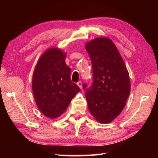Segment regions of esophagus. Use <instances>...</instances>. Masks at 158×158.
<instances>
[{"instance_id":"34e87169","label":"esophagus","mask_w":158,"mask_h":158,"mask_svg":"<svg viewBox=\"0 0 158 158\" xmlns=\"http://www.w3.org/2000/svg\"><path fill=\"white\" fill-rule=\"evenodd\" d=\"M77 85L80 88V89H82V82L81 81H79L77 83Z\"/></svg>"}]
</instances>
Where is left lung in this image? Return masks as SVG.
I'll use <instances>...</instances> for the list:
<instances>
[{
  "label": "left lung",
  "instance_id": "8db88e82",
  "mask_svg": "<svg viewBox=\"0 0 158 158\" xmlns=\"http://www.w3.org/2000/svg\"><path fill=\"white\" fill-rule=\"evenodd\" d=\"M91 60L93 84L85 90L90 113L100 123H109L121 113L130 93L128 71L113 42L98 37L85 44Z\"/></svg>",
  "mask_w": 158,
  "mask_h": 158
}]
</instances>
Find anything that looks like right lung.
Masks as SVG:
<instances>
[{"label":"right lung","instance_id":"1","mask_svg":"<svg viewBox=\"0 0 158 158\" xmlns=\"http://www.w3.org/2000/svg\"><path fill=\"white\" fill-rule=\"evenodd\" d=\"M62 50H47L34 69L32 89L37 108L44 116L55 118L66 111L79 87L70 79V68Z\"/></svg>","mask_w":158,"mask_h":158}]
</instances>
